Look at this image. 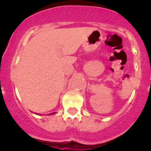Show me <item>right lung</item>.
Masks as SVG:
<instances>
[{
	"label": "right lung",
	"mask_w": 151,
	"mask_h": 151,
	"mask_svg": "<svg viewBox=\"0 0 151 151\" xmlns=\"http://www.w3.org/2000/svg\"><path fill=\"white\" fill-rule=\"evenodd\" d=\"M55 112H52V113H50V115H51V114H55Z\"/></svg>",
	"instance_id": "1"
}]
</instances>
